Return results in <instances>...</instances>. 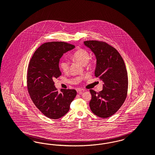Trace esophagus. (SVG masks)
<instances>
[{"label":"esophagus","instance_id":"34e87169","mask_svg":"<svg viewBox=\"0 0 155 155\" xmlns=\"http://www.w3.org/2000/svg\"><path fill=\"white\" fill-rule=\"evenodd\" d=\"M76 91H77V92L79 94H81L82 92L84 91V90H83L82 88H77V89H76Z\"/></svg>","mask_w":155,"mask_h":155}]
</instances>
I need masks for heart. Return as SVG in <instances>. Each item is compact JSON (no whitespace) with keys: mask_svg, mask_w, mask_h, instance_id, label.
Segmentation results:
<instances>
[{"mask_svg":"<svg viewBox=\"0 0 155 155\" xmlns=\"http://www.w3.org/2000/svg\"><path fill=\"white\" fill-rule=\"evenodd\" d=\"M71 58L73 60L77 61L82 64V65H85L88 63V61L90 58V53L85 49L80 48L76 51ZM92 62L90 61L89 63V66H92ZM60 66L62 71L65 73H68L70 69V63L67 60H63L60 63Z\"/></svg>","mask_w":155,"mask_h":155,"instance_id":"obj_1","label":"heart"}]
</instances>
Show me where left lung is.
I'll use <instances>...</instances> for the list:
<instances>
[{
    "label": "left lung",
    "mask_w": 155,
    "mask_h": 155,
    "mask_svg": "<svg viewBox=\"0 0 155 155\" xmlns=\"http://www.w3.org/2000/svg\"><path fill=\"white\" fill-rule=\"evenodd\" d=\"M96 57L95 76L103 82L99 92L90 90V107L97 116L107 118L115 114L127 96L128 78L126 66L118 51L108 44L96 40L84 42Z\"/></svg>",
    "instance_id": "obj_1"
}]
</instances>
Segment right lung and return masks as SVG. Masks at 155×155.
I'll use <instances>...</instances> for the list:
<instances>
[{
    "instance_id": "1",
    "label": "right lung",
    "mask_w": 155,
    "mask_h": 155,
    "mask_svg": "<svg viewBox=\"0 0 155 155\" xmlns=\"http://www.w3.org/2000/svg\"><path fill=\"white\" fill-rule=\"evenodd\" d=\"M74 48V45L62 41L44 43L36 50L28 64V92L37 108L49 118L63 117L77 95L75 90L70 89H61L58 93L53 81L61 75L60 59Z\"/></svg>"
}]
</instances>
